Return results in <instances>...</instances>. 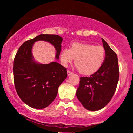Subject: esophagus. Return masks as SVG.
<instances>
[{
	"label": "esophagus",
	"mask_w": 133,
	"mask_h": 133,
	"mask_svg": "<svg viewBox=\"0 0 133 133\" xmlns=\"http://www.w3.org/2000/svg\"><path fill=\"white\" fill-rule=\"evenodd\" d=\"M72 74V72L71 71H69V70H68V76H71Z\"/></svg>",
	"instance_id": "1"
}]
</instances>
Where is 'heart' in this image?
I'll return each mask as SVG.
<instances>
[{"instance_id":"1","label":"heart","mask_w":133,"mask_h":133,"mask_svg":"<svg viewBox=\"0 0 133 133\" xmlns=\"http://www.w3.org/2000/svg\"><path fill=\"white\" fill-rule=\"evenodd\" d=\"M105 50L101 45L74 42L70 49H64L61 53V62L64 66L75 59L76 68L84 75H91L97 72L103 65Z\"/></svg>"}]
</instances>
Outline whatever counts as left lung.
<instances>
[{"label": "left lung", "mask_w": 133, "mask_h": 133, "mask_svg": "<svg viewBox=\"0 0 133 133\" xmlns=\"http://www.w3.org/2000/svg\"><path fill=\"white\" fill-rule=\"evenodd\" d=\"M105 59L99 69L89 77H81L76 96L82 105L89 111H98L109 103L119 77L116 54L102 39Z\"/></svg>", "instance_id": "obj_1"}]
</instances>
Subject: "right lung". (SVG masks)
Here are the masks:
<instances>
[{"mask_svg": "<svg viewBox=\"0 0 133 133\" xmlns=\"http://www.w3.org/2000/svg\"><path fill=\"white\" fill-rule=\"evenodd\" d=\"M39 41L51 44L56 50L55 59H59L63 39L58 35L40 34L19 47L14 61L13 73L15 88L21 99L39 109L52 103L68 74L67 69L57 62L42 64L35 61L32 49L35 42Z\"/></svg>", "mask_w": 133, "mask_h": 133, "instance_id": "1", "label": "right lung"}]
</instances>
